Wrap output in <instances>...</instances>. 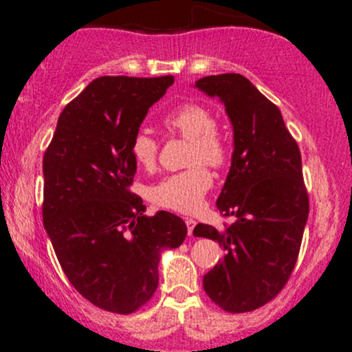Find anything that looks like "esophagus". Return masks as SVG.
Instances as JSON below:
<instances>
[{
  "label": "esophagus",
  "instance_id": "esophagus-1",
  "mask_svg": "<svg viewBox=\"0 0 352 352\" xmlns=\"http://www.w3.org/2000/svg\"><path fill=\"white\" fill-rule=\"evenodd\" d=\"M185 223H187V230H188V235L192 236V233H193V228H195V225H197V221L193 220V218H185Z\"/></svg>",
  "mask_w": 352,
  "mask_h": 352
}]
</instances>
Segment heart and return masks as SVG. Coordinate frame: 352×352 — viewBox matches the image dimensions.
I'll return each instance as SVG.
<instances>
[{
    "instance_id": "b5f03b06",
    "label": "heart",
    "mask_w": 352,
    "mask_h": 352,
    "mask_svg": "<svg viewBox=\"0 0 352 352\" xmlns=\"http://www.w3.org/2000/svg\"><path fill=\"white\" fill-rule=\"evenodd\" d=\"M164 125L173 134L192 142L188 162L193 167L172 173L153 185L151 200L162 208L193 213L201 207L204 197L213 185L212 173L200 162L213 167L223 165L228 159L227 142L215 131V117L200 104H184L173 109L165 116ZM131 155L139 167L151 168L157 159L155 139L148 132L139 131L131 140Z\"/></svg>"
}]
</instances>
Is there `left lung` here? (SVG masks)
<instances>
[{
  "instance_id": "obj_1",
  "label": "left lung",
  "mask_w": 352,
  "mask_h": 352,
  "mask_svg": "<svg viewBox=\"0 0 352 352\" xmlns=\"http://www.w3.org/2000/svg\"><path fill=\"white\" fill-rule=\"evenodd\" d=\"M195 87L223 104L233 127L232 165L217 208L235 223L193 228L223 248L204 289L221 309L246 313L273 300L296 265L309 213L301 153L280 109L241 74L207 76Z\"/></svg>"
}]
</instances>
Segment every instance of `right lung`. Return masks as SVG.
<instances>
[{"label": "right lung", "instance_id": "right-lung-1", "mask_svg": "<svg viewBox=\"0 0 352 352\" xmlns=\"http://www.w3.org/2000/svg\"><path fill=\"white\" fill-rule=\"evenodd\" d=\"M173 84L164 78L104 76L60 112L43 159V221L67 280L100 309L129 314L159 285V261L187 225L168 212L144 215L129 187L131 140Z\"/></svg>", "mask_w": 352, "mask_h": 352}]
</instances>
